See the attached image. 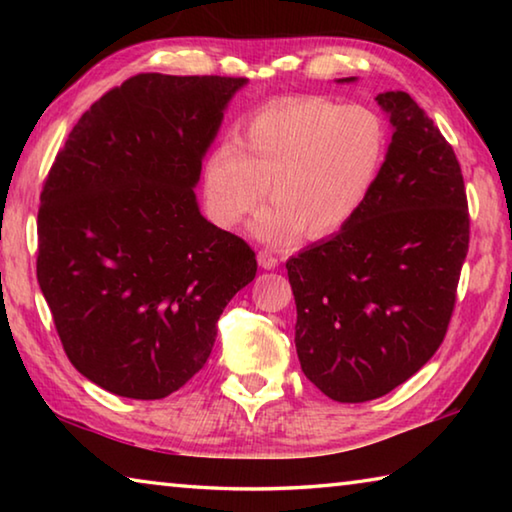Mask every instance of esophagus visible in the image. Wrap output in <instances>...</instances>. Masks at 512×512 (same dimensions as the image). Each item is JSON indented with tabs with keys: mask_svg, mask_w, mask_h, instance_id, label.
<instances>
[{
	"mask_svg": "<svg viewBox=\"0 0 512 512\" xmlns=\"http://www.w3.org/2000/svg\"><path fill=\"white\" fill-rule=\"evenodd\" d=\"M257 264L262 266V268H266V271H271V268H275L277 266V257L273 255V250H266V248H262L257 253Z\"/></svg>",
	"mask_w": 512,
	"mask_h": 512,
	"instance_id": "1",
	"label": "esophagus"
}]
</instances>
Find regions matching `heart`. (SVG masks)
Wrapping results in <instances>:
<instances>
[{
    "label": "heart",
    "mask_w": 512,
    "mask_h": 512,
    "mask_svg": "<svg viewBox=\"0 0 512 512\" xmlns=\"http://www.w3.org/2000/svg\"><path fill=\"white\" fill-rule=\"evenodd\" d=\"M386 119L359 103L289 97L259 108L205 160L203 185L212 219L237 228L271 196L255 235L291 246L325 239L366 210L388 158Z\"/></svg>",
    "instance_id": "b5f03b06"
}]
</instances>
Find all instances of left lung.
Returning a JSON list of instances; mask_svg holds the SVG:
<instances>
[{
	"instance_id": "8db88e82",
	"label": "left lung",
	"mask_w": 512,
	"mask_h": 512,
	"mask_svg": "<svg viewBox=\"0 0 512 512\" xmlns=\"http://www.w3.org/2000/svg\"><path fill=\"white\" fill-rule=\"evenodd\" d=\"M377 103L393 140L370 203L287 262L300 368L350 404L391 393L440 348L470 246L454 149L406 92L377 94Z\"/></svg>"
}]
</instances>
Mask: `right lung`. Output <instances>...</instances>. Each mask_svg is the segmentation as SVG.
Instances as JSON below:
<instances>
[{
    "instance_id": "obj_1",
    "label": "right lung",
    "mask_w": 512,
    "mask_h": 512,
    "mask_svg": "<svg viewBox=\"0 0 512 512\" xmlns=\"http://www.w3.org/2000/svg\"><path fill=\"white\" fill-rule=\"evenodd\" d=\"M248 79L137 74L83 112L40 194L38 282L72 366L162 400L205 366L216 323L255 280L253 248L194 187Z\"/></svg>"
}]
</instances>
